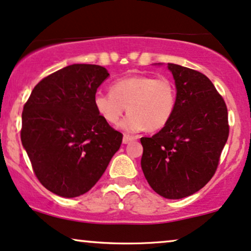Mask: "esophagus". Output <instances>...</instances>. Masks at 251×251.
Returning a JSON list of instances; mask_svg holds the SVG:
<instances>
[{
    "instance_id": "obj_1",
    "label": "esophagus",
    "mask_w": 251,
    "mask_h": 251,
    "mask_svg": "<svg viewBox=\"0 0 251 251\" xmlns=\"http://www.w3.org/2000/svg\"><path fill=\"white\" fill-rule=\"evenodd\" d=\"M137 136H130V135H125V136H123V143L125 144H128V143H130L131 141H135V140H137Z\"/></svg>"
}]
</instances>
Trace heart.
Wrapping results in <instances>:
<instances>
[{
  "mask_svg": "<svg viewBox=\"0 0 251 251\" xmlns=\"http://www.w3.org/2000/svg\"><path fill=\"white\" fill-rule=\"evenodd\" d=\"M177 102L174 82L166 76L134 75L111 83L110 93L94 96V107L102 120L116 126L128 108L120 126L128 132L160 130L173 117Z\"/></svg>",
  "mask_w": 251,
  "mask_h": 251,
  "instance_id": "b5f03b06",
  "label": "heart"
}]
</instances>
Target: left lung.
Returning a JSON list of instances; mask_svg holds the SVG:
<instances>
[{
	"mask_svg": "<svg viewBox=\"0 0 251 251\" xmlns=\"http://www.w3.org/2000/svg\"><path fill=\"white\" fill-rule=\"evenodd\" d=\"M177 102L173 117L151 137H142L141 167L158 195L190 196L210 181L229 136L228 110L213 82L197 70L168 63Z\"/></svg>",
	"mask_w": 251,
	"mask_h": 251,
	"instance_id": "obj_1",
	"label": "left lung"
}]
</instances>
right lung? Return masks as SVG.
<instances>
[{
  "label": "right lung",
  "mask_w": 251,
  "mask_h": 251,
  "mask_svg": "<svg viewBox=\"0 0 251 251\" xmlns=\"http://www.w3.org/2000/svg\"><path fill=\"white\" fill-rule=\"evenodd\" d=\"M109 76L96 64H72L35 85L22 111L21 141L32 170L49 191L76 197L101 178L123 135L94 107Z\"/></svg>",
  "instance_id": "obj_1"
}]
</instances>
